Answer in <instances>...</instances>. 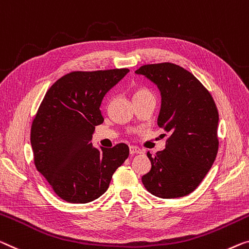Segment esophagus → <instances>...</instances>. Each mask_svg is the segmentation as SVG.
<instances>
[{
	"instance_id": "obj_1",
	"label": "esophagus",
	"mask_w": 249,
	"mask_h": 249,
	"mask_svg": "<svg viewBox=\"0 0 249 249\" xmlns=\"http://www.w3.org/2000/svg\"><path fill=\"white\" fill-rule=\"evenodd\" d=\"M129 153H131L132 155L143 153V150H141V148L137 147V146H129Z\"/></svg>"
}]
</instances>
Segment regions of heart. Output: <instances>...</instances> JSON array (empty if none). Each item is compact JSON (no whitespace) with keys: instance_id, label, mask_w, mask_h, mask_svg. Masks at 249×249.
<instances>
[{"instance_id":"1","label":"heart","mask_w":249,"mask_h":249,"mask_svg":"<svg viewBox=\"0 0 249 249\" xmlns=\"http://www.w3.org/2000/svg\"><path fill=\"white\" fill-rule=\"evenodd\" d=\"M146 94H151V92L148 91V90H146V89H143V88H141V89H137V90L135 91V94H134V97H137V96L146 95Z\"/></svg>"}]
</instances>
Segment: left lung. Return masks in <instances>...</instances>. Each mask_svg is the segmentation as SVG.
Masks as SVG:
<instances>
[{
    "label": "left lung",
    "mask_w": 249,
    "mask_h": 249,
    "mask_svg": "<svg viewBox=\"0 0 249 249\" xmlns=\"http://www.w3.org/2000/svg\"><path fill=\"white\" fill-rule=\"evenodd\" d=\"M161 92L158 125L169 133L165 148L154 157L142 177L148 192L163 199L188 196L201 183L218 152L216 104L206 87L182 67L162 62L136 70Z\"/></svg>",
    "instance_id": "left-lung-1"
}]
</instances>
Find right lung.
<instances>
[{
  "instance_id": "right-lung-1",
  "label": "right lung",
  "mask_w": 249,
  "mask_h": 249,
  "mask_svg": "<svg viewBox=\"0 0 249 249\" xmlns=\"http://www.w3.org/2000/svg\"><path fill=\"white\" fill-rule=\"evenodd\" d=\"M128 71L67 73L48 89L36 112L30 137L36 168L67 202L87 203L99 198L128 158L124 143L98 150L90 142L95 126L104 122V96Z\"/></svg>"
}]
</instances>
